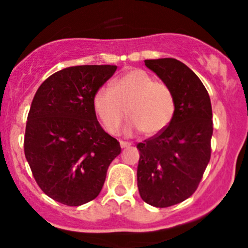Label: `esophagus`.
I'll list each match as a JSON object with an SVG mask.
<instances>
[{
	"mask_svg": "<svg viewBox=\"0 0 248 248\" xmlns=\"http://www.w3.org/2000/svg\"><path fill=\"white\" fill-rule=\"evenodd\" d=\"M120 146H121L122 149H124V147L131 146V142H128V141H124V140H120Z\"/></svg>",
	"mask_w": 248,
	"mask_h": 248,
	"instance_id": "1",
	"label": "esophagus"
}]
</instances>
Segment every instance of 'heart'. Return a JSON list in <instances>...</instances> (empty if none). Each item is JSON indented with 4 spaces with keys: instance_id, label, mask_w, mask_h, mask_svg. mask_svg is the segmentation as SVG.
Here are the masks:
<instances>
[{
    "instance_id": "1",
    "label": "heart",
    "mask_w": 248,
    "mask_h": 248,
    "mask_svg": "<svg viewBox=\"0 0 248 248\" xmlns=\"http://www.w3.org/2000/svg\"><path fill=\"white\" fill-rule=\"evenodd\" d=\"M93 109L110 134L121 131L128 112L132 120L127 134L142 131L155 136L171 122L175 98L168 85L155 81L146 72L136 68L112 80L109 87L99 89L93 97Z\"/></svg>"
}]
</instances>
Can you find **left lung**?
<instances>
[{
  "mask_svg": "<svg viewBox=\"0 0 248 248\" xmlns=\"http://www.w3.org/2000/svg\"><path fill=\"white\" fill-rule=\"evenodd\" d=\"M145 66L170 87L175 114L163 131L137 145L138 188L145 202L168 207L196 192L209 163L211 102L201 79L179 60H145Z\"/></svg>",
  "mask_w": 248,
  "mask_h": 248,
  "instance_id": "8db88e82",
  "label": "left lung"
}]
</instances>
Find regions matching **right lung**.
I'll return each instance as SVG.
<instances>
[{
  "label": "right lung",
  "instance_id": "right-lung-1",
  "mask_svg": "<svg viewBox=\"0 0 248 248\" xmlns=\"http://www.w3.org/2000/svg\"><path fill=\"white\" fill-rule=\"evenodd\" d=\"M117 67L87 64L61 69L37 90L24 151L34 180L54 201L79 206L102 191L120 142L97 121L93 97Z\"/></svg>",
  "mask_w": 248,
  "mask_h": 248
}]
</instances>
